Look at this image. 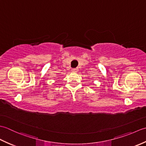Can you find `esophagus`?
I'll use <instances>...</instances> for the list:
<instances>
[{
    "label": "esophagus",
    "mask_w": 146,
    "mask_h": 146,
    "mask_svg": "<svg viewBox=\"0 0 146 146\" xmlns=\"http://www.w3.org/2000/svg\"><path fill=\"white\" fill-rule=\"evenodd\" d=\"M78 68H73V69H72L71 70V71H72L73 73H76V72H77V71H78Z\"/></svg>",
    "instance_id": "obj_1"
}]
</instances>
